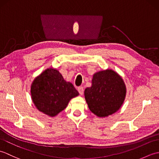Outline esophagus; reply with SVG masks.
<instances>
[{
  "label": "esophagus",
  "mask_w": 159,
  "mask_h": 159,
  "mask_svg": "<svg viewBox=\"0 0 159 159\" xmlns=\"http://www.w3.org/2000/svg\"><path fill=\"white\" fill-rule=\"evenodd\" d=\"M78 91H79V92L80 95H83V92H84V89H83V87H79V88H78Z\"/></svg>",
  "instance_id": "1"
}]
</instances>
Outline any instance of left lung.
I'll return each instance as SVG.
<instances>
[{"instance_id": "8db88e82", "label": "left lung", "mask_w": 159, "mask_h": 159, "mask_svg": "<svg viewBox=\"0 0 159 159\" xmlns=\"http://www.w3.org/2000/svg\"><path fill=\"white\" fill-rule=\"evenodd\" d=\"M126 94L124 80L116 72L107 69L93 74L92 87L84 95L89 110L99 117L111 116L119 110Z\"/></svg>"}]
</instances>
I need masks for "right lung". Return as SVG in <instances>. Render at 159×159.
Here are the masks:
<instances>
[{"label": "right lung", "instance_id": "1", "mask_svg": "<svg viewBox=\"0 0 159 159\" xmlns=\"http://www.w3.org/2000/svg\"><path fill=\"white\" fill-rule=\"evenodd\" d=\"M33 102L40 112L55 117L67 107L70 100L79 95L58 70L50 67L33 80L31 86Z\"/></svg>", "mask_w": 159, "mask_h": 159}]
</instances>
